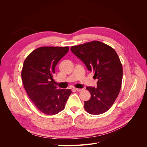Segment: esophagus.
I'll return each mask as SVG.
<instances>
[{
	"label": "esophagus",
	"mask_w": 147,
	"mask_h": 147,
	"mask_svg": "<svg viewBox=\"0 0 147 147\" xmlns=\"http://www.w3.org/2000/svg\"><path fill=\"white\" fill-rule=\"evenodd\" d=\"M75 90L77 91L78 92H80V91H83V89H81V88H75Z\"/></svg>",
	"instance_id": "1"
}]
</instances>
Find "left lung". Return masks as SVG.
<instances>
[{
	"instance_id": "obj_1",
	"label": "left lung",
	"mask_w": 147,
	"mask_h": 147,
	"mask_svg": "<svg viewBox=\"0 0 147 147\" xmlns=\"http://www.w3.org/2000/svg\"><path fill=\"white\" fill-rule=\"evenodd\" d=\"M75 55L94 73L97 87H86L91 98L84 101V108L91 115H100L109 110L121 90L123 67L114 49L99 41H92L71 47Z\"/></svg>"
}]
</instances>
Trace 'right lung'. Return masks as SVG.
Here are the masks:
<instances>
[{
  "instance_id": "1",
  "label": "right lung",
  "mask_w": 147,
  "mask_h": 147,
  "mask_svg": "<svg viewBox=\"0 0 147 147\" xmlns=\"http://www.w3.org/2000/svg\"><path fill=\"white\" fill-rule=\"evenodd\" d=\"M69 50V47H40L24 61L21 78L25 90L35 106L46 115L63 110L72 93L70 89H57L53 80L55 67Z\"/></svg>"
}]
</instances>
